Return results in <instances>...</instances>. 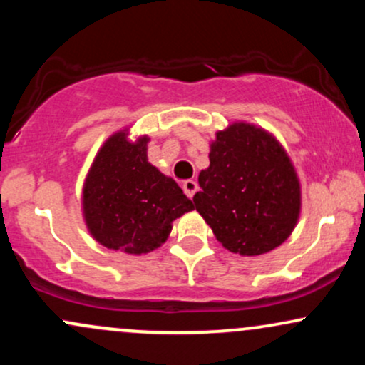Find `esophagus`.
I'll return each mask as SVG.
<instances>
[{
	"label": "esophagus",
	"instance_id": "34e87169",
	"mask_svg": "<svg viewBox=\"0 0 365 365\" xmlns=\"http://www.w3.org/2000/svg\"><path fill=\"white\" fill-rule=\"evenodd\" d=\"M182 187H183V192H185V194L190 197V199L194 197L195 192L199 190V185H197L195 180H187V182H183Z\"/></svg>",
	"mask_w": 365,
	"mask_h": 365
}]
</instances>
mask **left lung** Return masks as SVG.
<instances>
[{"instance_id": "1", "label": "left lung", "mask_w": 365, "mask_h": 365, "mask_svg": "<svg viewBox=\"0 0 365 365\" xmlns=\"http://www.w3.org/2000/svg\"><path fill=\"white\" fill-rule=\"evenodd\" d=\"M209 166L199 173L197 212L233 254L262 255L292 235L302 190L287 149L271 132L247 121L217 130Z\"/></svg>"}]
</instances>
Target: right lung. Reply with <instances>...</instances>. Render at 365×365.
Masks as SVG:
<instances>
[{
  "instance_id": "add662e5",
  "label": "right lung",
  "mask_w": 365,
  "mask_h": 365,
  "mask_svg": "<svg viewBox=\"0 0 365 365\" xmlns=\"http://www.w3.org/2000/svg\"><path fill=\"white\" fill-rule=\"evenodd\" d=\"M149 140L118 130L104 140L83 180V221L106 249L153 252L168 240L173 221L194 209L178 183L149 163Z\"/></svg>"
}]
</instances>
